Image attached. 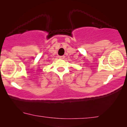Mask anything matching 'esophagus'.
Instances as JSON below:
<instances>
[{"mask_svg": "<svg viewBox=\"0 0 127 127\" xmlns=\"http://www.w3.org/2000/svg\"><path fill=\"white\" fill-rule=\"evenodd\" d=\"M65 58V56H60L59 57V58L61 59V60H63Z\"/></svg>", "mask_w": 127, "mask_h": 127, "instance_id": "1", "label": "esophagus"}]
</instances>
